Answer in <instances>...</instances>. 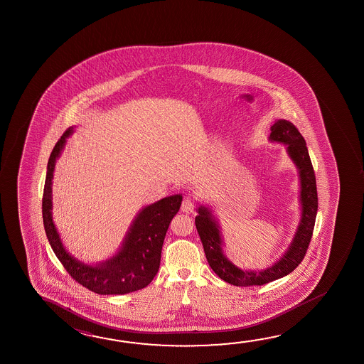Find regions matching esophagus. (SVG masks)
I'll return each instance as SVG.
<instances>
[{
  "instance_id": "34e87169",
  "label": "esophagus",
  "mask_w": 364,
  "mask_h": 364,
  "mask_svg": "<svg viewBox=\"0 0 364 364\" xmlns=\"http://www.w3.org/2000/svg\"><path fill=\"white\" fill-rule=\"evenodd\" d=\"M194 208H196V204H194V202L191 200V199H189V198H185L184 200H183V203H181V210L184 212V213H193L194 212Z\"/></svg>"
}]
</instances>
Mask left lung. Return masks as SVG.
Returning <instances> with one entry per match:
<instances>
[{
	"mask_svg": "<svg viewBox=\"0 0 364 364\" xmlns=\"http://www.w3.org/2000/svg\"><path fill=\"white\" fill-rule=\"evenodd\" d=\"M270 131L272 133L269 136V141L286 144L287 155L289 156V159L297 167L299 178L301 218L286 252L267 269L251 270L239 268L225 255V244L220 235V223L213 215V209L204 204H199L197 208L196 226L199 237L202 240L209 267L213 269L220 279L233 286H262L289 274L304 260L315 227L317 189L315 171L311 164L306 141L297 128L288 120H275Z\"/></svg>",
	"mask_w": 364,
	"mask_h": 364,
	"instance_id": "8db88e82",
	"label": "left lung"
}]
</instances>
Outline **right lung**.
<instances>
[{"mask_svg":"<svg viewBox=\"0 0 364 364\" xmlns=\"http://www.w3.org/2000/svg\"><path fill=\"white\" fill-rule=\"evenodd\" d=\"M73 131L75 127H70L63 133L54 146L47 166L42 212L49 244L72 278L92 292L97 294H125L142 289L149 286L159 272L167 228L173 215L179 212L183 196L175 194L162 198L141 209L113 257L96 264L78 260L65 247L52 215V184L55 161L66 146L67 138Z\"/></svg>","mask_w":364,"mask_h":364,"instance_id":"obj_1","label":"right lung"}]
</instances>
